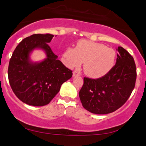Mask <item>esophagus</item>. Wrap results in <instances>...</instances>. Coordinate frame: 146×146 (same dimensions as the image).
Listing matches in <instances>:
<instances>
[{
	"instance_id": "1",
	"label": "esophagus",
	"mask_w": 146,
	"mask_h": 146,
	"mask_svg": "<svg viewBox=\"0 0 146 146\" xmlns=\"http://www.w3.org/2000/svg\"><path fill=\"white\" fill-rule=\"evenodd\" d=\"M73 77H77V76H80V73L78 71H74L73 73Z\"/></svg>"
}]
</instances>
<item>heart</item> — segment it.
I'll list each match as a JSON object with an SVG mask.
<instances>
[{
    "mask_svg": "<svg viewBox=\"0 0 146 146\" xmlns=\"http://www.w3.org/2000/svg\"><path fill=\"white\" fill-rule=\"evenodd\" d=\"M63 62L69 68H79L84 62V72L88 77L97 79L104 77L113 68L116 52L106 45L82 40L76 48L68 47L63 53Z\"/></svg>",
    "mask_w": 146,
    "mask_h": 146,
    "instance_id": "1",
    "label": "heart"
}]
</instances>
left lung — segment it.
I'll return each instance as SVG.
<instances>
[{
    "instance_id": "left-lung-1",
    "label": "left lung",
    "mask_w": 146,
    "mask_h": 146,
    "mask_svg": "<svg viewBox=\"0 0 146 146\" xmlns=\"http://www.w3.org/2000/svg\"><path fill=\"white\" fill-rule=\"evenodd\" d=\"M115 65L104 77L84 78L79 92L82 106L94 114L115 111L127 101L135 87L136 68L134 58L123 47H118Z\"/></svg>"
}]
</instances>
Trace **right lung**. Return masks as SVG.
I'll use <instances>...</instances> for the list:
<instances>
[{
  "label": "right lung",
  "instance_id": "right-lung-1",
  "mask_svg": "<svg viewBox=\"0 0 146 146\" xmlns=\"http://www.w3.org/2000/svg\"><path fill=\"white\" fill-rule=\"evenodd\" d=\"M53 37L46 33L24 38L17 46L10 60L7 70L10 85L17 97L28 105L48 104L59 92L61 85L73 75L47 44ZM34 49L43 50L46 57L42 61L32 62L30 56Z\"/></svg>",
  "mask_w": 146,
  "mask_h": 146
}]
</instances>
